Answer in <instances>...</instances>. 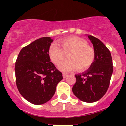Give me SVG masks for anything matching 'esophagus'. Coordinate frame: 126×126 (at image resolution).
Here are the masks:
<instances>
[{"instance_id":"1","label":"esophagus","mask_w":126,"mask_h":126,"mask_svg":"<svg viewBox=\"0 0 126 126\" xmlns=\"http://www.w3.org/2000/svg\"><path fill=\"white\" fill-rule=\"evenodd\" d=\"M67 76H68V75H67V73H63V77L64 78V79H65Z\"/></svg>"}]
</instances>
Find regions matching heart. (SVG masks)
I'll return each instance as SVG.
<instances>
[{"instance_id": "obj_1", "label": "heart", "mask_w": 126, "mask_h": 126, "mask_svg": "<svg viewBox=\"0 0 126 126\" xmlns=\"http://www.w3.org/2000/svg\"><path fill=\"white\" fill-rule=\"evenodd\" d=\"M59 46L51 44L48 49L51 61L59 65L67 55L68 60L59 65V69L63 72H69L75 69L85 71L89 69L95 58L94 49L89 46L86 41L77 36H71L59 40Z\"/></svg>"}]
</instances>
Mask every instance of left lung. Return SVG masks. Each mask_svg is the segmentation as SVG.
Returning a JSON list of instances; mask_svg holds the SVG:
<instances>
[{
	"instance_id": "1",
	"label": "left lung",
	"mask_w": 126,
	"mask_h": 126,
	"mask_svg": "<svg viewBox=\"0 0 126 126\" xmlns=\"http://www.w3.org/2000/svg\"><path fill=\"white\" fill-rule=\"evenodd\" d=\"M88 38L94 46L95 58L87 71L75 75L77 81L72 90L80 100L93 103L103 97L107 91L113 72V64L111 53L106 46L92 35H88Z\"/></svg>"
}]
</instances>
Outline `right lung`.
<instances>
[{
	"label": "right lung",
	"mask_w": 126,
	"mask_h": 126,
	"mask_svg": "<svg viewBox=\"0 0 126 126\" xmlns=\"http://www.w3.org/2000/svg\"><path fill=\"white\" fill-rule=\"evenodd\" d=\"M53 40L42 37L23 47L15 65L16 85L23 97L34 105L51 99L57 84L63 79L48 55Z\"/></svg>",
	"instance_id": "obj_1"
}]
</instances>
